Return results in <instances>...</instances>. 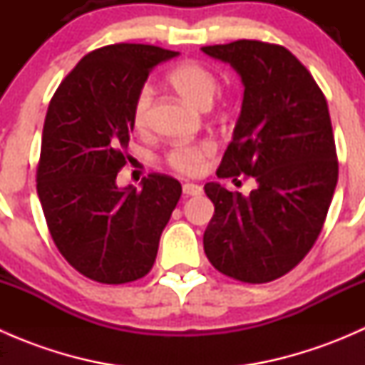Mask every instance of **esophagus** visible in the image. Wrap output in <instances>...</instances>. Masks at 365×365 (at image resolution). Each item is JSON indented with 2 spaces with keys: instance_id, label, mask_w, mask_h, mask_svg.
I'll list each match as a JSON object with an SVG mask.
<instances>
[{
  "instance_id": "1",
  "label": "esophagus",
  "mask_w": 365,
  "mask_h": 365,
  "mask_svg": "<svg viewBox=\"0 0 365 365\" xmlns=\"http://www.w3.org/2000/svg\"><path fill=\"white\" fill-rule=\"evenodd\" d=\"M201 192H203V189L197 183H183V194H187V196H200Z\"/></svg>"
}]
</instances>
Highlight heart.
I'll return each mask as SVG.
<instances>
[{"label": "heart", "mask_w": 365, "mask_h": 365, "mask_svg": "<svg viewBox=\"0 0 365 365\" xmlns=\"http://www.w3.org/2000/svg\"><path fill=\"white\" fill-rule=\"evenodd\" d=\"M165 81L180 97L201 109L210 108L217 90H219V77H217L215 70L196 60H187L173 67L165 76ZM152 102L153 88L150 84H143L135 93L134 104H132V123L135 128L146 127ZM212 153L213 145L208 141L183 143V145H175L165 153V164L173 171L182 173V175H196L203 168L206 157H210Z\"/></svg>", "instance_id": "heart-1"}]
</instances>
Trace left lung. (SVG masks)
Segmentation results:
<instances>
[{
	"instance_id": "left-lung-1",
	"label": "left lung",
	"mask_w": 365,
	"mask_h": 365,
	"mask_svg": "<svg viewBox=\"0 0 365 365\" xmlns=\"http://www.w3.org/2000/svg\"><path fill=\"white\" fill-rule=\"evenodd\" d=\"M203 53L233 65L245 86L217 176L257 183L247 197L206 183L215 212L205 252L220 274L263 284L293 270L325 224L339 175L329 106L286 47L237 40L205 46Z\"/></svg>"
}]
</instances>
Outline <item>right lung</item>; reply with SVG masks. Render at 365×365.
<instances>
[{"mask_svg": "<svg viewBox=\"0 0 365 365\" xmlns=\"http://www.w3.org/2000/svg\"><path fill=\"white\" fill-rule=\"evenodd\" d=\"M176 51L113 43L88 53L61 81L47 109L36 192L61 256L102 284L138 281L155 263L162 230L182 196L160 173L143 189H118L127 164L132 104L148 73Z\"/></svg>", "mask_w": 365, "mask_h": 365, "instance_id": "add662e5", "label": "right lung"}]
</instances>
